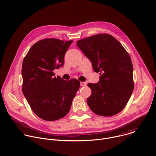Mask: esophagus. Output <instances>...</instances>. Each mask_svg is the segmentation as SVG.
<instances>
[{
    "label": "esophagus",
    "mask_w": 156,
    "mask_h": 156,
    "mask_svg": "<svg viewBox=\"0 0 156 156\" xmlns=\"http://www.w3.org/2000/svg\"><path fill=\"white\" fill-rule=\"evenodd\" d=\"M80 85L81 86H85L86 85V82H80Z\"/></svg>",
    "instance_id": "34e87169"
}]
</instances>
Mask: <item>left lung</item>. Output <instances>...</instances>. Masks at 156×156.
<instances>
[{
    "instance_id": "1",
    "label": "left lung",
    "mask_w": 156,
    "mask_h": 156,
    "mask_svg": "<svg viewBox=\"0 0 156 156\" xmlns=\"http://www.w3.org/2000/svg\"><path fill=\"white\" fill-rule=\"evenodd\" d=\"M77 46L100 72L99 81L88 83L92 91L87 103L94 113L109 117L117 114L127 104L134 89L130 57L115 37L99 34L76 42Z\"/></svg>"
}]
</instances>
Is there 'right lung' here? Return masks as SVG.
Here are the masks:
<instances>
[{"mask_svg": "<svg viewBox=\"0 0 156 156\" xmlns=\"http://www.w3.org/2000/svg\"><path fill=\"white\" fill-rule=\"evenodd\" d=\"M73 40L51 38L36 42L22 64V91L34 114L47 121H54L69 112L80 83L54 76L53 71L64 64V56Z\"/></svg>", "mask_w": 156, "mask_h": 156, "instance_id": "right-lung-1", "label": "right lung"}]
</instances>
